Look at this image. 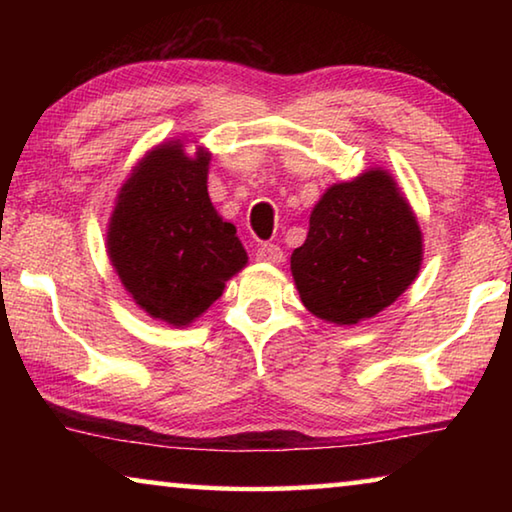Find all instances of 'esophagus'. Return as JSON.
I'll return each mask as SVG.
<instances>
[{"instance_id": "34e87169", "label": "esophagus", "mask_w": 512, "mask_h": 512, "mask_svg": "<svg viewBox=\"0 0 512 512\" xmlns=\"http://www.w3.org/2000/svg\"><path fill=\"white\" fill-rule=\"evenodd\" d=\"M255 255L259 262H268V264H280L282 262V248L275 244H259Z\"/></svg>"}]
</instances>
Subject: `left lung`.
Returning a JSON list of instances; mask_svg holds the SVG:
<instances>
[{
	"label": "left lung",
	"mask_w": 512,
	"mask_h": 512,
	"mask_svg": "<svg viewBox=\"0 0 512 512\" xmlns=\"http://www.w3.org/2000/svg\"><path fill=\"white\" fill-rule=\"evenodd\" d=\"M422 232L386 171L329 187L309 216V235L291 255L302 305L336 325L372 318L411 287Z\"/></svg>",
	"instance_id": "8db88e82"
}]
</instances>
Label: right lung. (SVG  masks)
Returning a JSON list of instances; mask_svg holds the SVG:
<instances>
[{"instance_id":"obj_1","label":"right lung","mask_w":512,"mask_h":512,"mask_svg":"<svg viewBox=\"0 0 512 512\" xmlns=\"http://www.w3.org/2000/svg\"><path fill=\"white\" fill-rule=\"evenodd\" d=\"M207 162L178 142L151 151L121 187L108 228L121 284L146 314L178 327L219 300L248 259L207 196Z\"/></svg>"}]
</instances>
